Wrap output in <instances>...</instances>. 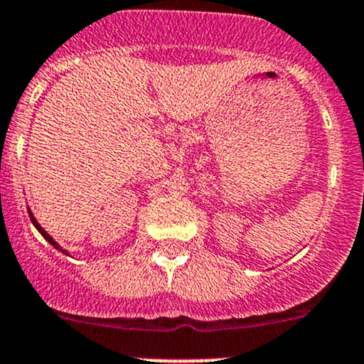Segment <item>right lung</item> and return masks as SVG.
Here are the masks:
<instances>
[{"mask_svg": "<svg viewBox=\"0 0 364 364\" xmlns=\"http://www.w3.org/2000/svg\"><path fill=\"white\" fill-rule=\"evenodd\" d=\"M29 218H31L33 225H35V227H36V229H38V232H40V234H42V236H43V237H46V240H47V241H49V243H50V245H53V247H54V248H58V250H61V248H60V245H58V243H56V241H54V240H53V237H50V236H49V234H47V232H46V230H43V229H42V227H40V223H38V222H36V220H35V216H33V215H31V213H29Z\"/></svg>", "mask_w": 364, "mask_h": 364, "instance_id": "1", "label": "right lung"}]
</instances>
